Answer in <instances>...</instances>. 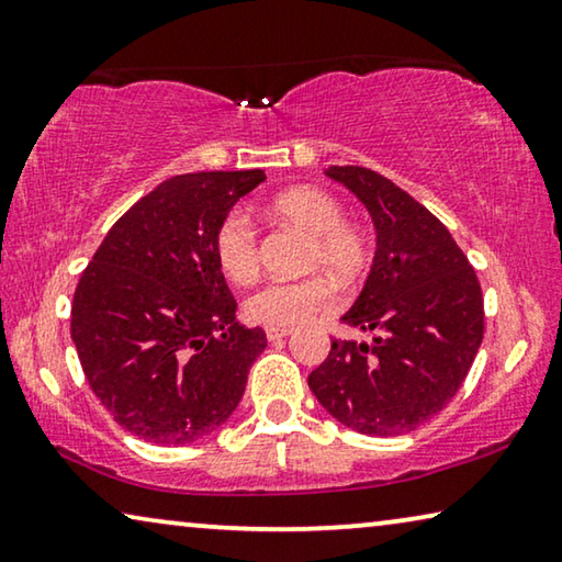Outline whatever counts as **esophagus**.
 <instances>
[{"mask_svg":"<svg viewBox=\"0 0 562 562\" xmlns=\"http://www.w3.org/2000/svg\"><path fill=\"white\" fill-rule=\"evenodd\" d=\"M291 331H294V329H289V327H266V337H268V341H276V339L289 337Z\"/></svg>","mask_w":562,"mask_h":562,"instance_id":"1","label":"esophagus"}]
</instances>
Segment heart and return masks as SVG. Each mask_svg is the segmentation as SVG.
I'll return each instance as SVG.
<instances>
[{"label":"heart","mask_w":562,"mask_h":562,"mask_svg":"<svg viewBox=\"0 0 562 562\" xmlns=\"http://www.w3.org/2000/svg\"><path fill=\"white\" fill-rule=\"evenodd\" d=\"M268 210L308 235L306 268H322L347 281L368 263L370 248L360 227L345 221V207L319 187H291L271 200ZM215 261L225 279L246 283L258 271V233L240 210L227 213L215 231ZM331 286L319 276L301 281H268L246 299V316L263 327H296L331 306Z\"/></svg>","instance_id":"heart-1"}]
</instances>
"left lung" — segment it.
Segmentation results:
<instances>
[{
	"mask_svg": "<svg viewBox=\"0 0 562 562\" xmlns=\"http://www.w3.org/2000/svg\"><path fill=\"white\" fill-rule=\"evenodd\" d=\"M368 207L378 250L347 327L372 341L335 339L308 387L329 416L364 436H401L457 395L484 337L482 286L434 213L368 167H329Z\"/></svg>",
	"mask_w": 562,
	"mask_h": 562,
	"instance_id": "left-lung-1",
	"label": "left lung"
}]
</instances>
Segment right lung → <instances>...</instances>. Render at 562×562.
Wrapping results in <instances>:
<instances>
[{
    "label": "right lung",
    "mask_w": 562,
    "mask_h": 562,
    "mask_svg": "<svg viewBox=\"0 0 562 562\" xmlns=\"http://www.w3.org/2000/svg\"><path fill=\"white\" fill-rule=\"evenodd\" d=\"M263 180L246 169L161 182L113 223L80 276L70 308L80 368L113 420L144 441H198L246 393L266 331L235 322L213 243Z\"/></svg>",
    "instance_id": "1"
}]
</instances>
